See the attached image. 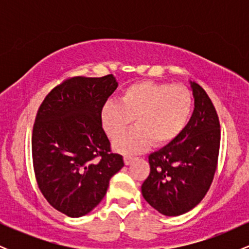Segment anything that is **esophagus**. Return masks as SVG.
<instances>
[{
  "instance_id": "34e87169",
  "label": "esophagus",
  "mask_w": 249,
  "mask_h": 249,
  "mask_svg": "<svg viewBox=\"0 0 249 249\" xmlns=\"http://www.w3.org/2000/svg\"><path fill=\"white\" fill-rule=\"evenodd\" d=\"M133 159H134V158H132V157L125 156V157H124V162H125V165H130L131 162L133 161Z\"/></svg>"
}]
</instances>
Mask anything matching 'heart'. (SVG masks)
<instances>
[{"instance_id": "1", "label": "heart", "mask_w": 249, "mask_h": 249, "mask_svg": "<svg viewBox=\"0 0 249 249\" xmlns=\"http://www.w3.org/2000/svg\"><path fill=\"white\" fill-rule=\"evenodd\" d=\"M193 111L190 90L168 83L138 82L123 90L118 103L107 102L101 110V124L115 141L135 119L137 127L115 142L122 153H139L153 142L166 146L184 132Z\"/></svg>"}]
</instances>
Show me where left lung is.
<instances>
[{
  "instance_id": "8db88e82",
  "label": "left lung",
  "mask_w": 249,
  "mask_h": 249,
  "mask_svg": "<svg viewBox=\"0 0 249 249\" xmlns=\"http://www.w3.org/2000/svg\"><path fill=\"white\" fill-rule=\"evenodd\" d=\"M190 84L194 99L190 122L176 141L148 156L151 171L142 185L144 199L166 216L181 215L201 201L218 164V115L204 89Z\"/></svg>"
}]
</instances>
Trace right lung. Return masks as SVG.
Segmentation results:
<instances>
[{"label": "right lung", "instance_id": "1", "mask_svg": "<svg viewBox=\"0 0 249 249\" xmlns=\"http://www.w3.org/2000/svg\"><path fill=\"white\" fill-rule=\"evenodd\" d=\"M117 87L113 75L73 77L53 89L37 112L31 139L37 184L51 206L71 218L91 212L124 166L101 124Z\"/></svg>", "mask_w": 249, "mask_h": 249}]
</instances>
